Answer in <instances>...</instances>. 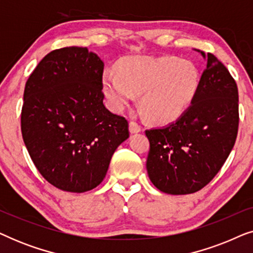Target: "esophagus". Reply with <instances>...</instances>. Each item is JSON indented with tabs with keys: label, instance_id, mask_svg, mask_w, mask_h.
<instances>
[{
	"label": "esophagus",
	"instance_id": "obj_1",
	"mask_svg": "<svg viewBox=\"0 0 253 253\" xmlns=\"http://www.w3.org/2000/svg\"><path fill=\"white\" fill-rule=\"evenodd\" d=\"M129 129L131 133H138L141 131V126L137 122H134V121H131L129 124Z\"/></svg>",
	"mask_w": 253,
	"mask_h": 253
}]
</instances>
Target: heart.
<instances>
[{
	"mask_svg": "<svg viewBox=\"0 0 253 253\" xmlns=\"http://www.w3.org/2000/svg\"><path fill=\"white\" fill-rule=\"evenodd\" d=\"M202 75L191 61L172 56H127L116 71L102 75V91L109 106L121 112L139 95L148 121L168 124L186 113L198 95Z\"/></svg>",
	"mask_w": 253,
	"mask_h": 253,
	"instance_id": "heart-1",
	"label": "heart"
}]
</instances>
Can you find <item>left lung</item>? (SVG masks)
Returning a JSON list of instances; mask_svg holds the SVG:
<instances>
[{
    "label": "left lung",
    "mask_w": 253,
    "mask_h": 253,
    "mask_svg": "<svg viewBox=\"0 0 253 253\" xmlns=\"http://www.w3.org/2000/svg\"><path fill=\"white\" fill-rule=\"evenodd\" d=\"M207 58L192 106L165 127L146 130L148 177L160 191L189 195L212 181L233 150L238 131V89L213 54Z\"/></svg>",
    "instance_id": "8db88e82"
}]
</instances>
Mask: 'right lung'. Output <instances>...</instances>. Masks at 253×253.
<instances>
[{
  "label": "right lung",
  "instance_id": "add662e5",
  "mask_svg": "<svg viewBox=\"0 0 253 253\" xmlns=\"http://www.w3.org/2000/svg\"><path fill=\"white\" fill-rule=\"evenodd\" d=\"M102 74L98 55L65 47L47 54L26 82L24 143L43 178L63 191L96 188L129 138L127 121L103 105Z\"/></svg>",
  "mask_w": 253,
  "mask_h": 253
}]
</instances>
